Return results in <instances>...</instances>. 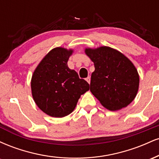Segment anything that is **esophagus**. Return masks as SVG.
I'll return each instance as SVG.
<instances>
[{"label": "esophagus", "instance_id": "1", "mask_svg": "<svg viewBox=\"0 0 159 159\" xmlns=\"http://www.w3.org/2000/svg\"><path fill=\"white\" fill-rule=\"evenodd\" d=\"M86 81L88 82V84L90 83V76H89V77H87V78H86Z\"/></svg>", "mask_w": 159, "mask_h": 159}]
</instances>
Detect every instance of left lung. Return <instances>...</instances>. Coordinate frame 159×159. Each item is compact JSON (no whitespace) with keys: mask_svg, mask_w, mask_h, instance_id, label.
<instances>
[{"mask_svg":"<svg viewBox=\"0 0 159 159\" xmlns=\"http://www.w3.org/2000/svg\"><path fill=\"white\" fill-rule=\"evenodd\" d=\"M84 52L94 63L90 81L93 95L110 111L127 107L139 88V75L132 62L108 46L86 48Z\"/></svg>","mask_w":159,"mask_h":159,"instance_id":"obj_1","label":"left lung"}]
</instances>
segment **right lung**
Instances as JSON below:
<instances>
[{"label": "right lung", "instance_id": "add662e5", "mask_svg": "<svg viewBox=\"0 0 159 159\" xmlns=\"http://www.w3.org/2000/svg\"><path fill=\"white\" fill-rule=\"evenodd\" d=\"M72 49L57 47L43 58L31 78V93L34 102L45 114L61 118L74 111L82 94L90 89L67 65Z\"/></svg>", "mask_w": 159, "mask_h": 159}]
</instances>
